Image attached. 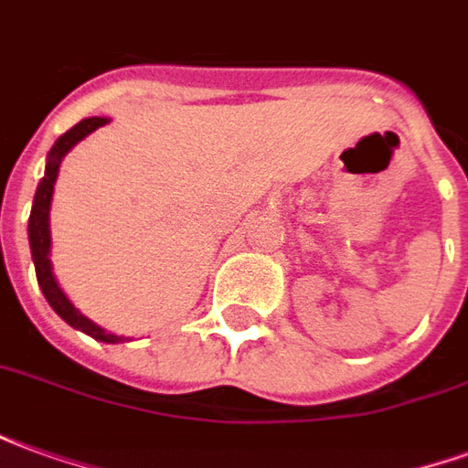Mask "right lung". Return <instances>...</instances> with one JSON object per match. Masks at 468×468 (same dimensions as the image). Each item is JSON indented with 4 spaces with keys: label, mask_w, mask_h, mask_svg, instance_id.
Segmentation results:
<instances>
[{
    "label": "right lung",
    "mask_w": 468,
    "mask_h": 468,
    "mask_svg": "<svg viewBox=\"0 0 468 468\" xmlns=\"http://www.w3.org/2000/svg\"><path fill=\"white\" fill-rule=\"evenodd\" d=\"M102 124H107V117H87L82 122H77L75 127H69V130L57 140L55 147L49 150L45 177L37 185L35 203H32V213H29V248H32V261H35L39 288H42V293H45L47 303L57 311V315H62L67 324L75 325L82 334L92 335L97 341L117 344V341H122V335L107 334L105 328H100V325L92 324L90 318H85V315L77 311L75 305L67 301V295L59 291L55 275H52V265H49V203H52V190H55L59 163H62V157H65L82 137H87L90 133H95L97 127H102Z\"/></svg>",
    "instance_id": "add662e5"
}]
</instances>
